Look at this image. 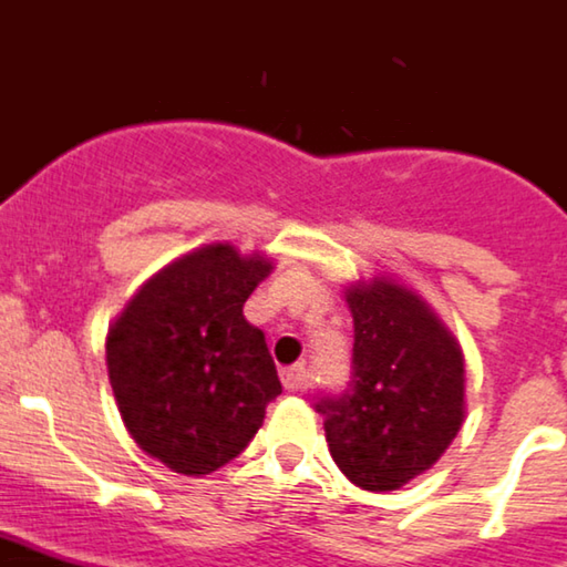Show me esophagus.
Instances as JSON below:
<instances>
[{
	"label": "esophagus",
	"mask_w": 567,
	"mask_h": 567,
	"mask_svg": "<svg viewBox=\"0 0 567 567\" xmlns=\"http://www.w3.org/2000/svg\"><path fill=\"white\" fill-rule=\"evenodd\" d=\"M282 383L288 392H306L308 389L306 363H297V365H288V369H282Z\"/></svg>",
	"instance_id": "1"
}]
</instances>
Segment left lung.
<instances>
[{
	"mask_svg": "<svg viewBox=\"0 0 567 567\" xmlns=\"http://www.w3.org/2000/svg\"><path fill=\"white\" fill-rule=\"evenodd\" d=\"M349 308L351 378L340 392H322L313 409L346 478L383 493L430 470L458 435L464 360L455 337L401 285H357Z\"/></svg>",
	"mask_w": 567,
	"mask_h": 567,
	"instance_id": "1",
	"label": "left lung"
}]
</instances>
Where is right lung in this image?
<instances>
[{"mask_svg":"<svg viewBox=\"0 0 567 567\" xmlns=\"http://www.w3.org/2000/svg\"><path fill=\"white\" fill-rule=\"evenodd\" d=\"M268 274L261 256L202 247L152 276L109 331V380L123 423L175 473L230 464L282 394L265 334L241 313Z\"/></svg>","mask_w":567,"mask_h":567,"instance_id":"right-lung-1","label":"right lung"}]
</instances>
